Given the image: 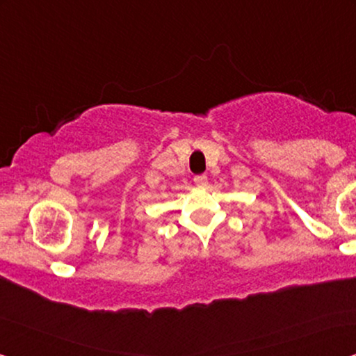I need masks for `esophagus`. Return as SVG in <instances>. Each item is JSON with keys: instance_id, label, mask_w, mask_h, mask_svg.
Listing matches in <instances>:
<instances>
[{"instance_id": "34e87169", "label": "esophagus", "mask_w": 356, "mask_h": 356, "mask_svg": "<svg viewBox=\"0 0 356 356\" xmlns=\"http://www.w3.org/2000/svg\"><path fill=\"white\" fill-rule=\"evenodd\" d=\"M207 177L206 175H197V177H194V184H196L197 188H206L207 186Z\"/></svg>"}]
</instances>
